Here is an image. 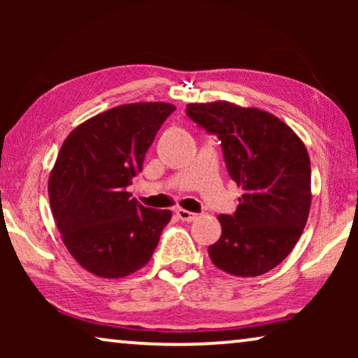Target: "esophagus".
<instances>
[{
    "mask_svg": "<svg viewBox=\"0 0 358 358\" xmlns=\"http://www.w3.org/2000/svg\"><path fill=\"white\" fill-rule=\"evenodd\" d=\"M176 213H178V217L182 220V222H194V220H197V213L189 212V210L178 208L176 210Z\"/></svg>",
    "mask_w": 358,
    "mask_h": 358,
    "instance_id": "obj_1",
    "label": "esophagus"
}]
</instances>
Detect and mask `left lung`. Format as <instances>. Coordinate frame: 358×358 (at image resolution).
Masks as SVG:
<instances>
[{"label":"left lung","mask_w":358,"mask_h":358,"mask_svg":"<svg viewBox=\"0 0 358 358\" xmlns=\"http://www.w3.org/2000/svg\"><path fill=\"white\" fill-rule=\"evenodd\" d=\"M195 124L222 140L231 179L243 189L234 215H218L222 236L208 246L220 271L257 277L277 267L300 239L311 208V163L300 136L271 112L228 101L187 106Z\"/></svg>","instance_id":"8db88e82"}]
</instances>
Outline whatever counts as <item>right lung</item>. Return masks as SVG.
Segmentation results:
<instances>
[{"label": "right lung", "mask_w": 358, "mask_h": 358, "mask_svg": "<svg viewBox=\"0 0 358 358\" xmlns=\"http://www.w3.org/2000/svg\"><path fill=\"white\" fill-rule=\"evenodd\" d=\"M168 102H134L101 112L70 131L48 176L53 220L68 252L102 278L150 262L171 210L146 208L127 187L143 169Z\"/></svg>", "instance_id": "obj_1"}]
</instances>
